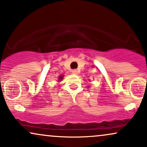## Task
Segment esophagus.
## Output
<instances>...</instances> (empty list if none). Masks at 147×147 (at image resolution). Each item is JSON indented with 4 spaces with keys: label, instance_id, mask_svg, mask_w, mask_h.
I'll use <instances>...</instances> for the list:
<instances>
[{
    "label": "esophagus",
    "instance_id": "34e87169",
    "mask_svg": "<svg viewBox=\"0 0 147 147\" xmlns=\"http://www.w3.org/2000/svg\"><path fill=\"white\" fill-rule=\"evenodd\" d=\"M71 72H72V74H77L78 70L77 69H73L71 71Z\"/></svg>",
    "mask_w": 147,
    "mask_h": 147
}]
</instances>
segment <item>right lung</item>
<instances>
[{
    "label": "right lung",
    "mask_w": 147,
    "mask_h": 147,
    "mask_svg": "<svg viewBox=\"0 0 147 147\" xmlns=\"http://www.w3.org/2000/svg\"><path fill=\"white\" fill-rule=\"evenodd\" d=\"M63 78V76H59V81L61 80H62Z\"/></svg>",
    "instance_id": "add662e5"
}]
</instances>
